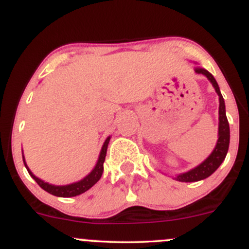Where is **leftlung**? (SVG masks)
<instances>
[{"label":"left lung","instance_id":"1","mask_svg":"<svg viewBox=\"0 0 249 249\" xmlns=\"http://www.w3.org/2000/svg\"><path fill=\"white\" fill-rule=\"evenodd\" d=\"M195 71L197 74L205 75L207 79L211 81L213 87L215 88L217 95H219V139H217L216 146L212 154L206 159L202 163L197 167L189 170V172L183 173V174L178 175L175 180L181 181V182H195V181L203 180V178L211 177L212 174L220 167L227 155L228 147H230V124H228L227 116H226V107L225 100H223L221 91H220L217 82L215 81L214 76L208 71L202 68H196Z\"/></svg>","mask_w":249,"mask_h":249}]
</instances>
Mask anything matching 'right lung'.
I'll return each mask as SVG.
<instances>
[{"label":"right lung","mask_w":249,"mask_h":249,"mask_svg":"<svg viewBox=\"0 0 249 249\" xmlns=\"http://www.w3.org/2000/svg\"><path fill=\"white\" fill-rule=\"evenodd\" d=\"M109 140L110 136H108L106 139L105 143H103L101 153H100L99 156V160H97L96 166L94 167V169L91 170L90 173L85 178L79 181V182H74L71 183V185H66V186H55V185H50L48 182H44L43 180L38 178L37 177H35L30 169L28 168L26 161H24V156H23V162H24V166L29 173V175L32 177L34 180L37 182V185L41 187L42 189H44L46 192H48L49 194L55 195V196H60V197H71V196H76V195L82 194V193L87 192L89 188H91L97 181L100 180L102 177V173H103V162H105L106 159V154H107V148H108V143H109Z\"/></svg>","instance_id":"1"}]
</instances>
